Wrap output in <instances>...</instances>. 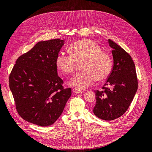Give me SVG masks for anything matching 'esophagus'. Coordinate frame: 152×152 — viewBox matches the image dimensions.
Segmentation results:
<instances>
[{
    "mask_svg": "<svg viewBox=\"0 0 152 152\" xmlns=\"http://www.w3.org/2000/svg\"><path fill=\"white\" fill-rule=\"evenodd\" d=\"M73 91L75 93H80L82 91L80 90V89H73Z\"/></svg>",
    "mask_w": 152,
    "mask_h": 152,
    "instance_id": "obj_1",
    "label": "esophagus"
}]
</instances>
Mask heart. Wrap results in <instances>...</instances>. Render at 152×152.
Instances as JSON below:
<instances>
[{"label":"heart","mask_w":152,"mask_h":152,"mask_svg":"<svg viewBox=\"0 0 152 152\" xmlns=\"http://www.w3.org/2000/svg\"><path fill=\"white\" fill-rule=\"evenodd\" d=\"M70 54L60 52L58 54L56 64L58 68L65 74H70L76 64L82 63L83 71L73 75L69 82L72 86L83 89L93 84L94 82L103 80L112 71V59L102 51L100 45L90 39H82L73 43L69 48Z\"/></svg>","instance_id":"obj_1"}]
</instances>
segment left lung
Returning <instances> with one entry per match:
<instances>
[{
  "label": "left lung",
  "instance_id": "obj_1",
  "mask_svg": "<svg viewBox=\"0 0 152 152\" xmlns=\"http://www.w3.org/2000/svg\"><path fill=\"white\" fill-rule=\"evenodd\" d=\"M108 44L112 49V71L103 91L96 93V104L93 112L104 121H112L121 117L129 107L137 89L135 65L125 50L112 40Z\"/></svg>",
  "mask_w": 152,
  "mask_h": 152
}]
</instances>
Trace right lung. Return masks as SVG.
Wrapping results in <instances>:
<instances>
[{"label": "right lung", "mask_w": 152, "mask_h": 152, "mask_svg": "<svg viewBox=\"0 0 152 152\" xmlns=\"http://www.w3.org/2000/svg\"><path fill=\"white\" fill-rule=\"evenodd\" d=\"M65 44L59 39L37 43L16 61L10 87L16 110L25 121L45 127L60 117L72 95L58 75L56 59Z\"/></svg>", "instance_id": "add662e5"}]
</instances>
